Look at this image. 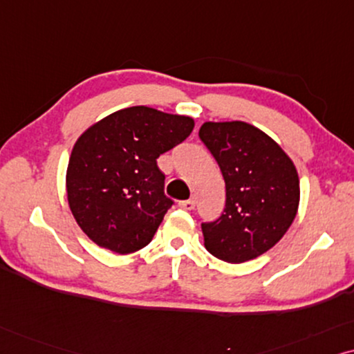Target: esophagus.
Returning <instances> with one entry per match:
<instances>
[{
    "instance_id": "obj_1",
    "label": "esophagus",
    "mask_w": 354,
    "mask_h": 354,
    "mask_svg": "<svg viewBox=\"0 0 354 354\" xmlns=\"http://www.w3.org/2000/svg\"><path fill=\"white\" fill-rule=\"evenodd\" d=\"M180 207L185 210H192L196 207V201L194 199H187V201H181Z\"/></svg>"
}]
</instances>
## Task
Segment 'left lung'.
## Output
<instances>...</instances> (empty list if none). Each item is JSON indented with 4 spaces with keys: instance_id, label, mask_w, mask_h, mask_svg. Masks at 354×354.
<instances>
[{
    "instance_id": "left-lung-1",
    "label": "left lung",
    "mask_w": 354,
    "mask_h": 354,
    "mask_svg": "<svg viewBox=\"0 0 354 354\" xmlns=\"http://www.w3.org/2000/svg\"><path fill=\"white\" fill-rule=\"evenodd\" d=\"M199 138L218 163L226 187L223 214L202 223L205 249L230 263L256 259L293 223L298 171L275 140L248 122H204Z\"/></svg>"
}]
</instances>
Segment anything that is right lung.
<instances>
[{"mask_svg": "<svg viewBox=\"0 0 354 354\" xmlns=\"http://www.w3.org/2000/svg\"><path fill=\"white\" fill-rule=\"evenodd\" d=\"M192 129L189 116L131 106L103 118L75 140L66 191L75 221L93 243L129 254L152 241L173 205L157 158Z\"/></svg>", "mask_w": 354, "mask_h": 354, "instance_id": "right-lung-1", "label": "right lung"}]
</instances>
